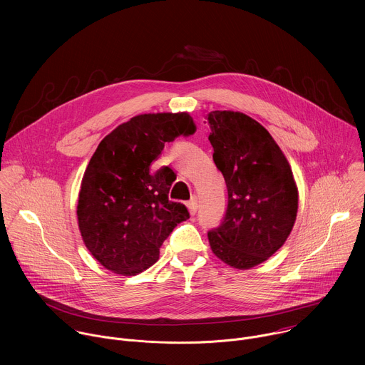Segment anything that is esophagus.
Wrapping results in <instances>:
<instances>
[{"instance_id": "esophagus-1", "label": "esophagus", "mask_w": 365, "mask_h": 365, "mask_svg": "<svg viewBox=\"0 0 365 365\" xmlns=\"http://www.w3.org/2000/svg\"><path fill=\"white\" fill-rule=\"evenodd\" d=\"M187 210L190 212V215H195L197 211V199L193 197L190 202H187Z\"/></svg>"}]
</instances>
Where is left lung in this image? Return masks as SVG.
<instances>
[{"label": "left lung", "instance_id": "8db88e82", "mask_svg": "<svg viewBox=\"0 0 365 365\" xmlns=\"http://www.w3.org/2000/svg\"><path fill=\"white\" fill-rule=\"evenodd\" d=\"M214 162L228 189L227 215L207 232L225 264L248 270L264 263L290 235L299 192L284 153L270 133L238 111L206 114Z\"/></svg>", "mask_w": 365, "mask_h": 365}]
</instances>
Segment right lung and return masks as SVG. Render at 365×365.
<instances>
[{"label": "right lung", "instance_id": "right-lung-1", "mask_svg": "<svg viewBox=\"0 0 365 365\" xmlns=\"http://www.w3.org/2000/svg\"><path fill=\"white\" fill-rule=\"evenodd\" d=\"M189 113L140 114L98 144L78 197V227L96 262L121 276H135L159 259L163 241L189 218L170 202L166 169L151 173L165 143L193 134Z\"/></svg>", "mask_w": 365, "mask_h": 365}]
</instances>
